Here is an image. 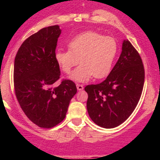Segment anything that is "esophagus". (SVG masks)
<instances>
[{
    "mask_svg": "<svg viewBox=\"0 0 160 160\" xmlns=\"http://www.w3.org/2000/svg\"><path fill=\"white\" fill-rule=\"evenodd\" d=\"M76 87H77L78 90H83V86L81 84H77L76 85Z\"/></svg>",
    "mask_w": 160,
    "mask_h": 160,
    "instance_id": "1",
    "label": "esophagus"
}]
</instances>
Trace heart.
<instances>
[{
  "label": "heart",
  "instance_id": "heart-1",
  "mask_svg": "<svg viewBox=\"0 0 160 160\" xmlns=\"http://www.w3.org/2000/svg\"><path fill=\"white\" fill-rule=\"evenodd\" d=\"M69 50L58 49L55 62L64 73H71L80 62V66L70 78L78 82L105 78L111 72L118 53V43L112 37H104L98 32L87 31L77 35L68 43Z\"/></svg>",
  "mask_w": 160,
  "mask_h": 160
}]
</instances>
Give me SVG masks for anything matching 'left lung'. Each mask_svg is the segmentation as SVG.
Instances as JSON below:
<instances>
[{
  "label": "left lung",
  "instance_id": "8db88e82",
  "mask_svg": "<svg viewBox=\"0 0 160 160\" xmlns=\"http://www.w3.org/2000/svg\"><path fill=\"white\" fill-rule=\"evenodd\" d=\"M140 55L128 40L107 78L99 84L88 85L87 111L93 122L103 128H114L125 122L140 99L144 84Z\"/></svg>",
  "mask_w": 160,
  "mask_h": 160
}]
</instances>
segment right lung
<instances>
[{"label": "right lung", "instance_id": "right-lung-1", "mask_svg": "<svg viewBox=\"0 0 160 160\" xmlns=\"http://www.w3.org/2000/svg\"><path fill=\"white\" fill-rule=\"evenodd\" d=\"M58 25L43 28L22 43L14 61L13 82L21 108L34 124L51 128L66 117L70 102L77 93L70 80L60 78L54 53L61 34Z\"/></svg>", "mask_w": 160, "mask_h": 160}]
</instances>
